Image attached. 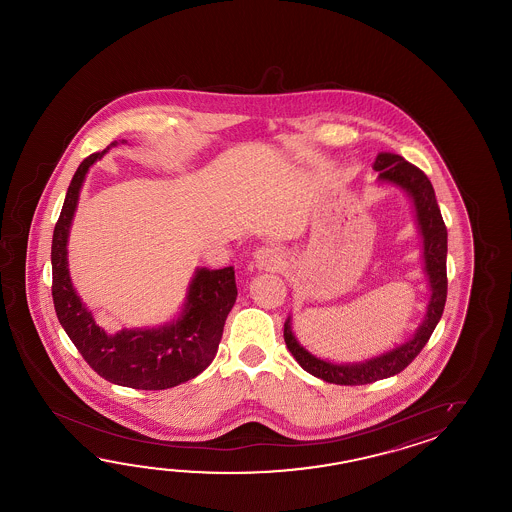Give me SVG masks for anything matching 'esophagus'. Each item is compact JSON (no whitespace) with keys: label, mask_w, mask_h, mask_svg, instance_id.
Segmentation results:
<instances>
[{"label":"esophagus","mask_w":512,"mask_h":512,"mask_svg":"<svg viewBox=\"0 0 512 512\" xmlns=\"http://www.w3.org/2000/svg\"><path fill=\"white\" fill-rule=\"evenodd\" d=\"M254 263L260 271H276L283 265V258L280 252L272 247H260L254 252Z\"/></svg>","instance_id":"34e87169"}]
</instances>
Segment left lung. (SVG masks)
<instances>
[{"mask_svg": "<svg viewBox=\"0 0 512 512\" xmlns=\"http://www.w3.org/2000/svg\"><path fill=\"white\" fill-rule=\"evenodd\" d=\"M373 168L379 172V181L401 186L406 194L412 197L415 207V218L419 232L423 236V260L425 272L430 285V302L426 307L423 324L417 327L414 337L401 346L386 351L379 357L355 362V364H335L329 360L318 359L311 355L304 346L298 344L294 337L291 316L283 324V338L287 349L291 351L296 362L307 373L315 375L322 381L344 386L370 384L393 377L412 362L425 348L428 338L432 337L437 322L441 320L446 302V227L441 210L437 207L434 186L425 172H421L414 164L404 161L401 155L382 152L377 155Z\"/></svg>", "mask_w": 512, "mask_h": 512, "instance_id": "obj_1", "label": "left lung"}]
</instances>
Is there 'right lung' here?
<instances>
[{"label": "right lung", "instance_id": "right-lung-1", "mask_svg": "<svg viewBox=\"0 0 512 512\" xmlns=\"http://www.w3.org/2000/svg\"><path fill=\"white\" fill-rule=\"evenodd\" d=\"M108 150L109 146L104 152L91 153L80 163L56 221L51 247L56 316L80 355L106 381L135 390L174 388L207 370L216 357L225 320L238 296L236 276L232 267L197 269L185 309L170 324L122 329L115 335L98 326L69 278L67 240L87 170Z\"/></svg>", "mask_w": 512, "mask_h": 512}]
</instances>
